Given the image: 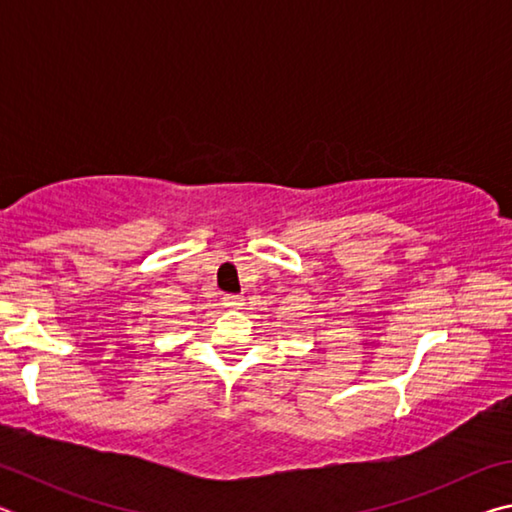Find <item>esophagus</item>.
<instances>
[{
	"mask_svg": "<svg viewBox=\"0 0 512 512\" xmlns=\"http://www.w3.org/2000/svg\"><path fill=\"white\" fill-rule=\"evenodd\" d=\"M223 305L228 309H239L241 305H244V298L241 296H232V293H225L223 296Z\"/></svg>",
	"mask_w": 512,
	"mask_h": 512,
	"instance_id": "1",
	"label": "esophagus"
}]
</instances>
